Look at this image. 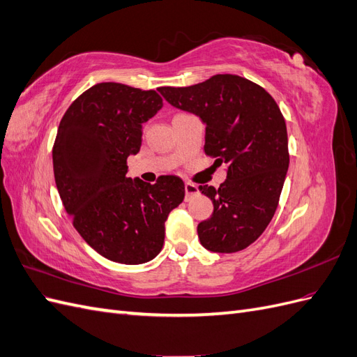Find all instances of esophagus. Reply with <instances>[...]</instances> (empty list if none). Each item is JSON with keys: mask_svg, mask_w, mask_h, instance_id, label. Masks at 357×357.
<instances>
[{"mask_svg": "<svg viewBox=\"0 0 357 357\" xmlns=\"http://www.w3.org/2000/svg\"><path fill=\"white\" fill-rule=\"evenodd\" d=\"M185 192H186V199H189L192 195H195V193H198V186L193 185V183H186L185 185Z\"/></svg>", "mask_w": 357, "mask_h": 357, "instance_id": "1", "label": "esophagus"}]
</instances>
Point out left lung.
Listing matches in <instances>:
<instances>
[{
    "instance_id": "left-lung-1",
    "label": "left lung",
    "mask_w": 357,
    "mask_h": 357,
    "mask_svg": "<svg viewBox=\"0 0 357 357\" xmlns=\"http://www.w3.org/2000/svg\"><path fill=\"white\" fill-rule=\"evenodd\" d=\"M176 109L205 123V155L228 165L219 189L199 186L214 205L198 225L210 252L235 253L255 243L274 218L289 168L287 129L262 86L234 74H215L188 88H159Z\"/></svg>"
}]
</instances>
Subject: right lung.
<instances>
[{"mask_svg": "<svg viewBox=\"0 0 357 357\" xmlns=\"http://www.w3.org/2000/svg\"><path fill=\"white\" fill-rule=\"evenodd\" d=\"M160 109L158 92L107 82L83 92L61 119L52 150L59 197L82 238L113 262L156 257L168 214L185 198L177 176H162L155 185L126 177L143 123Z\"/></svg>", "mask_w": 357, "mask_h": 357, "instance_id": "right-lung-1", "label": "right lung"}]
</instances>
